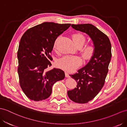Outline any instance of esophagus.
<instances>
[{"instance_id": "34e87169", "label": "esophagus", "mask_w": 127, "mask_h": 127, "mask_svg": "<svg viewBox=\"0 0 127 127\" xmlns=\"http://www.w3.org/2000/svg\"><path fill=\"white\" fill-rule=\"evenodd\" d=\"M65 77H70L69 74V73H68L67 72H65Z\"/></svg>"}]
</instances>
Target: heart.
<instances>
[{"label": "heart", "instance_id": "1", "mask_svg": "<svg viewBox=\"0 0 127 127\" xmlns=\"http://www.w3.org/2000/svg\"><path fill=\"white\" fill-rule=\"evenodd\" d=\"M72 38L77 47H82L86 41V37L81 33H74L72 35ZM59 41V37L55 40L54 44V49L56 50ZM95 52V47L92 44H89L83 48L82 54L84 59H91ZM58 67L67 71H72L75 70L82 64V60L77 56H66L60 58L57 62Z\"/></svg>", "mask_w": 127, "mask_h": 127}]
</instances>
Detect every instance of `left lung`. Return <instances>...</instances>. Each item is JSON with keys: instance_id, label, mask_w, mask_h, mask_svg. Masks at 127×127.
I'll return each mask as SVG.
<instances>
[{"instance_id": "left-lung-1", "label": "left lung", "mask_w": 127, "mask_h": 127, "mask_svg": "<svg viewBox=\"0 0 127 127\" xmlns=\"http://www.w3.org/2000/svg\"><path fill=\"white\" fill-rule=\"evenodd\" d=\"M74 30L87 34L92 39L95 52L86 65L70 75L77 83V87L67 91L73 101L85 103L92 100L105 84L112 57L111 43L107 36L92 24L72 25Z\"/></svg>"}]
</instances>
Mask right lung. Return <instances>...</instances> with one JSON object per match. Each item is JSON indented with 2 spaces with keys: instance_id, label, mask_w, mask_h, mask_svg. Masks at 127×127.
Instances as JSON below:
<instances>
[{
  "instance_id": "1",
  "label": "right lung",
  "mask_w": 127,
  "mask_h": 127,
  "mask_svg": "<svg viewBox=\"0 0 127 127\" xmlns=\"http://www.w3.org/2000/svg\"><path fill=\"white\" fill-rule=\"evenodd\" d=\"M70 26L45 22L28 29L21 37L17 55L18 72L21 89L30 99H47L54 84L65 78L61 69H46L51 65L50 54L55 40Z\"/></svg>"
}]
</instances>
